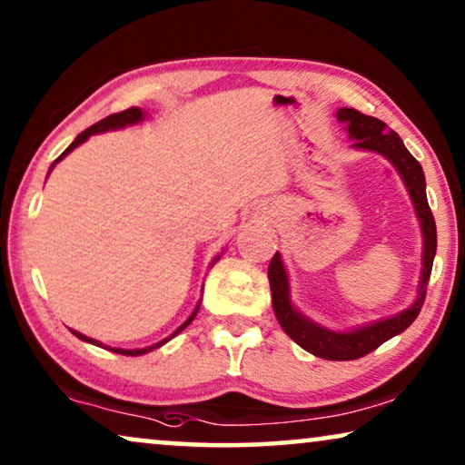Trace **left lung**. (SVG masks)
I'll return each mask as SVG.
<instances>
[{"mask_svg": "<svg viewBox=\"0 0 465 465\" xmlns=\"http://www.w3.org/2000/svg\"><path fill=\"white\" fill-rule=\"evenodd\" d=\"M337 117L339 122L348 124V133L354 139V147L369 149V152L385 155L396 166L398 173H401L404 185L409 187L411 200H413L423 232V273L420 284V297L415 299V303L409 310L396 313V316L388 320H379V322H372L350 332H335L310 322V320L301 316L295 307L291 305L289 278H286L282 259H280L278 252L270 261L267 278H270L272 286L273 313H276L280 326H282L292 341L299 343L310 354L324 358V361H356V358L371 354L372 350H377L388 339L396 337L398 332L407 331L413 324V320L420 316L423 301H426L428 280L436 254V223L434 214H431L428 206L426 176H423L421 164L409 153V149L404 147L401 136L388 130V126L381 120L364 115L358 109L341 107L337 111Z\"/></svg>", "mask_w": 465, "mask_h": 465, "instance_id": "obj_1", "label": "left lung"}]
</instances>
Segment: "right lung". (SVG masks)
I'll return each instance as SVG.
<instances>
[{"instance_id":"add662e5","label":"right lung","mask_w":465,"mask_h":465,"mask_svg":"<svg viewBox=\"0 0 465 465\" xmlns=\"http://www.w3.org/2000/svg\"><path fill=\"white\" fill-rule=\"evenodd\" d=\"M143 120V111L139 109V107H130V109H126V111H120V114H111V115H107L104 117V120H101V122H96L94 126H90V128H86L84 130V133L77 136V139L71 143V145L64 149V152L58 155V158L54 160V164H58V162H61L64 155H67L69 152H74V149L77 147V145H82L84 141L88 139V136H93L94 133H107V130H115V128H124V126H130V124H136V122H141ZM52 164V166H54ZM52 170V168H50ZM198 310H200V305L195 307V312L192 313V316L187 318V322L185 324H181L179 329H176V332H181L183 329H185L187 324H192V320L195 318V313H198ZM174 332V335H176ZM74 335H77L80 339H84V341H90V343H96V341H93V339L90 337H84V335H80V332H75L74 331ZM173 335V337H174ZM170 339V337H168ZM168 339H164V341H160V343H155V345H152V348H145V350H111V351H115V354H124V356H141V354H145V351H152V350H155V348H160V345H164ZM96 345H101V343H96Z\"/></svg>"}]
</instances>
